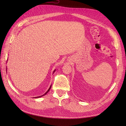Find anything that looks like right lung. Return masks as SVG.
<instances>
[{
	"label": "right lung",
	"mask_w": 126,
	"mask_h": 126,
	"mask_svg": "<svg viewBox=\"0 0 126 126\" xmlns=\"http://www.w3.org/2000/svg\"><path fill=\"white\" fill-rule=\"evenodd\" d=\"M6 70H7V68H6ZM56 71V69L54 71V72H53V74H54V72H55V71ZM51 85L50 86V87H49V88L48 89V90L46 91V93H45L44 94H43V95H42V96H39V97H34V98H40V97H43V96H45V94H46L48 92H49V90H50V88H51Z\"/></svg>",
	"instance_id": "1"
}]
</instances>
